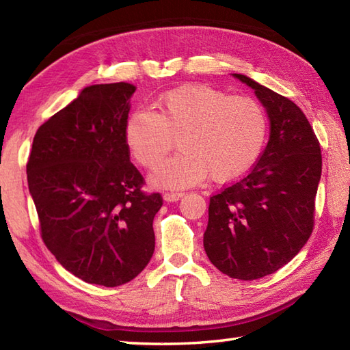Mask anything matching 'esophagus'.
Segmentation results:
<instances>
[{"label": "esophagus", "instance_id": "1", "mask_svg": "<svg viewBox=\"0 0 350 350\" xmlns=\"http://www.w3.org/2000/svg\"><path fill=\"white\" fill-rule=\"evenodd\" d=\"M183 197V192H165L163 194V200L168 203H173V202H177V200Z\"/></svg>", "mask_w": 350, "mask_h": 350}]
</instances>
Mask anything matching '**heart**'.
Here are the masks:
<instances>
[{"label":"heart","mask_w":350,"mask_h":350,"mask_svg":"<svg viewBox=\"0 0 350 350\" xmlns=\"http://www.w3.org/2000/svg\"><path fill=\"white\" fill-rule=\"evenodd\" d=\"M161 113L138 109L128 118L124 139L139 165L158 167L179 139L180 153L150 176L158 188H187L209 174L227 183L256 165L269 135L265 107L250 96H230L206 84L163 93Z\"/></svg>","instance_id":"obj_1"}]
</instances>
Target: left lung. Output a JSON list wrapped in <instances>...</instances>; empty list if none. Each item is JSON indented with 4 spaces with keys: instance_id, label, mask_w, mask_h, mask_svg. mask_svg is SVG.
<instances>
[{
    "instance_id": "left-lung-1",
    "label": "left lung",
    "mask_w": 350,
    "mask_h": 350,
    "mask_svg": "<svg viewBox=\"0 0 350 350\" xmlns=\"http://www.w3.org/2000/svg\"><path fill=\"white\" fill-rule=\"evenodd\" d=\"M269 117V141L250 173L211 197L207 257L230 278L251 281L287 265L313 232L321 146L290 99L241 73Z\"/></svg>"
}]
</instances>
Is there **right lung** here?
Returning a JSON list of instances; mask_svg holds the SVG:
<instances>
[{"label": "right lung", "instance_id": "obj_1", "mask_svg": "<svg viewBox=\"0 0 350 350\" xmlns=\"http://www.w3.org/2000/svg\"><path fill=\"white\" fill-rule=\"evenodd\" d=\"M135 90L129 83L83 88L37 129L27 163L44 245L90 284L129 282L154 251L162 197L141 191L124 139Z\"/></svg>", "mask_w": 350, "mask_h": 350}]
</instances>
